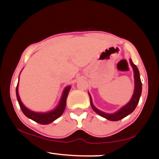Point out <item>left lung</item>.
<instances>
[{"instance_id": "left-lung-1", "label": "left lung", "mask_w": 159, "mask_h": 159, "mask_svg": "<svg viewBox=\"0 0 159 159\" xmlns=\"http://www.w3.org/2000/svg\"><path fill=\"white\" fill-rule=\"evenodd\" d=\"M129 62H130V64L132 66L133 72H134V90L130 101H129L126 105H124V106L122 107L121 108H120L119 110L116 111V112L112 113V114H107V113L103 112V111L98 110V108H96V107L94 106L90 94L88 93L90 99L91 107L93 109V111L96 113V114L100 115V116L105 118V119L111 120V121H118V120L123 119V118L127 116L128 115L132 114L133 111H134V109L136 108L138 102H139V99L142 92V83L141 81H140L139 70H138V67L133 63L132 60L129 59Z\"/></svg>"}]
</instances>
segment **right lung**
I'll list each match as a JSON object with an SVG mask.
<instances>
[{"mask_svg": "<svg viewBox=\"0 0 159 159\" xmlns=\"http://www.w3.org/2000/svg\"><path fill=\"white\" fill-rule=\"evenodd\" d=\"M71 89V86H66L65 87L64 90L63 91L62 93L61 98L60 99L59 103L57 105L56 107L53 110L48 111V112H36V111H33L30 109L27 108L25 107V105L22 103L20 98L19 94V82H18L17 87H16V97H17V100L19 102V106L21 107V111L24 113V114L28 117L29 119L34 120V121L36 122V123L42 124V125H47L54 120L59 118L60 116L63 114V111H64L66 108V98L68 96L69 92Z\"/></svg>", "mask_w": 159, "mask_h": 159, "instance_id": "1", "label": "right lung"}]
</instances>
